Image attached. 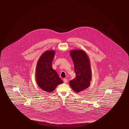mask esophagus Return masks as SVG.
Listing matches in <instances>:
<instances>
[{
    "mask_svg": "<svg viewBox=\"0 0 129 129\" xmlns=\"http://www.w3.org/2000/svg\"><path fill=\"white\" fill-rule=\"evenodd\" d=\"M63 82H64V83H67V81H68V80H67L66 79H63Z\"/></svg>",
    "mask_w": 129,
    "mask_h": 129,
    "instance_id": "34e87169",
    "label": "esophagus"
}]
</instances>
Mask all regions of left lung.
I'll return each mask as SVG.
<instances>
[{"label": "left lung", "mask_w": 129, "mask_h": 129, "mask_svg": "<svg viewBox=\"0 0 129 129\" xmlns=\"http://www.w3.org/2000/svg\"><path fill=\"white\" fill-rule=\"evenodd\" d=\"M70 55L74 63L76 77L69 84L73 90L78 93L90 85L92 79L90 63L88 55L82 49L71 50Z\"/></svg>", "instance_id": "obj_1"}]
</instances>
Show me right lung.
Here are the masks:
<instances>
[{"label":"right lung","mask_w":129,"mask_h":129,"mask_svg":"<svg viewBox=\"0 0 129 129\" xmlns=\"http://www.w3.org/2000/svg\"><path fill=\"white\" fill-rule=\"evenodd\" d=\"M55 55L53 50L43 53L38 60L36 67V80L38 85L45 91L52 92L59 84L63 83L58 73L52 68Z\"/></svg>","instance_id":"1"}]
</instances>
